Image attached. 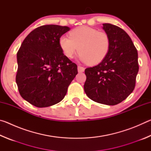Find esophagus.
I'll list each match as a JSON object with an SVG mask.
<instances>
[{
    "label": "esophagus",
    "instance_id": "34e87169",
    "mask_svg": "<svg viewBox=\"0 0 151 151\" xmlns=\"http://www.w3.org/2000/svg\"><path fill=\"white\" fill-rule=\"evenodd\" d=\"M85 70V68L82 67L81 66H78V73H83Z\"/></svg>",
    "mask_w": 151,
    "mask_h": 151
}]
</instances>
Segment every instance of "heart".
<instances>
[{
	"mask_svg": "<svg viewBox=\"0 0 151 151\" xmlns=\"http://www.w3.org/2000/svg\"><path fill=\"white\" fill-rule=\"evenodd\" d=\"M59 46L66 57L71 58L78 50V58L84 63L95 65L108 55L111 46L109 35L87 26H83L70 32V37L61 36Z\"/></svg>",
	"mask_w": 151,
	"mask_h": 151,
	"instance_id": "1",
	"label": "heart"
}]
</instances>
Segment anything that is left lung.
Here are the masks:
<instances>
[{
    "label": "left lung",
    "instance_id": "1",
    "mask_svg": "<svg viewBox=\"0 0 151 151\" xmlns=\"http://www.w3.org/2000/svg\"><path fill=\"white\" fill-rule=\"evenodd\" d=\"M111 46L108 55L98 65L86 68L84 89L91 100L115 105L133 91L139 72L138 52L129 35L115 25L104 23Z\"/></svg>",
    "mask_w": 151,
    "mask_h": 151
}]
</instances>
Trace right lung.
Masks as SVG:
<instances>
[{
    "label": "right lung",
    "instance_id": "obj_1",
    "mask_svg": "<svg viewBox=\"0 0 151 151\" xmlns=\"http://www.w3.org/2000/svg\"><path fill=\"white\" fill-rule=\"evenodd\" d=\"M70 28L43 25L25 38L17 52L16 82L20 96L39 108L59 103L77 75V66L64 55L59 39Z\"/></svg>",
    "mask_w": 151,
    "mask_h": 151
}]
</instances>
